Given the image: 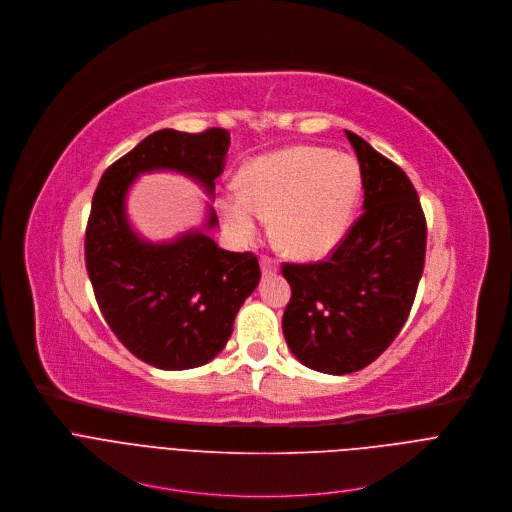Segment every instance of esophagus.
<instances>
[{
  "instance_id": "esophagus-1",
  "label": "esophagus",
  "mask_w": 512,
  "mask_h": 512,
  "mask_svg": "<svg viewBox=\"0 0 512 512\" xmlns=\"http://www.w3.org/2000/svg\"><path fill=\"white\" fill-rule=\"evenodd\" d=\"M260 268H262V274L268 276V274H276L278 272V262L268 258V256H262L260 258Z\"/></svg>"
}]
</instances>
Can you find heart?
<instances>
[{
	"label": "heart",
	"mask_w": 512,
	"mask_h": 512,
	"mask_svg": "<svg viewBox=\"0 0 512 512\" xmlns=\"http://www.w3.org/2000/svg\"><path fill=\"white\" fill-rule=\"evenodd\" d=\"M238 191L220 203L224 228L236 242L254 240L262 220L272 218V236L286 254L317 260L351 230L361 171L349 155L292 145L246 163Z\"/></svg>",
	"instance_id": "1"
}]
</instances>
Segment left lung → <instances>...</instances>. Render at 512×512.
Wrapping results in <instances>:
<instances>
[{"label": "left lung", "mask_w": 512, "mask_h": 512, "mask_svg": "<svg viewBox=\"0 0 512 512\" xmlns=\"http://www.w3.org/2000/svg\"><path fill=\"white\" fill-rule=\"evenodd\" d=\"M365 189L363 216L325 262L284 264L292 296L282 333L309 369L347 375L373 363L412 311L426 258L418 193L393 161L345 131Z\"/></svg>", "instance_id": "obj_1"}]
</instances>
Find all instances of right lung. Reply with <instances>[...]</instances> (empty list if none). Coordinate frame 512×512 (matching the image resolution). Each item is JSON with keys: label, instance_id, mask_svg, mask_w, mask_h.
Returning <instances> with one entry per match:
<instances>
[{"label": "right lung", "instance_id": "right-lung-1", "mask_svg": "<svg viewBox=\"0 0 512 512\" xmlns=\"http://www.w3.org/2000/svg\"><path fill=\"white\" fill-rule=\"evenodd\" d=\"M228 149L226 129H161L102 173L92 197L84 258L100 313L135 357L163 371L206 365L226 347L260 266L254 254L214 242L210 201L201 228L151 242L131 226L127 195L143 173L173 171L214 199Z\"/></svg>", "mask_w": 512, "mask_h": 512}]
</instances>
